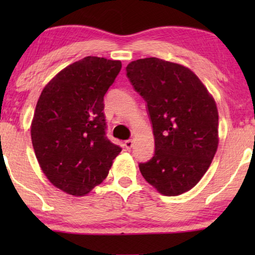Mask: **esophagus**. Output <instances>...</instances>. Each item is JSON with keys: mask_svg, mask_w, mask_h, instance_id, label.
I'll return each instance as SVG.
<instances>
[{"mask_svg": "<svg viewBox=\"0 0 255 255\" xmlns=\"http://www.w3.org/2000/svg\"><path fill=\"white\" fill-rule=\"evenodd\" d=\"M124 146H125V148H127V149H131L132 146H133V140H131V139H128V140H125Z\"/></svg>", "mask_w": 255, "mask_h": 255, "instance_id": "esophagus-1", "label": "esophagus"}]
</instances>
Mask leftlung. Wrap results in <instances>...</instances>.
Segmentation results:
<instances>
[{
	"label": "left lung",
	"instance_id": "1",
	"mask_svg": "<svg viewBox=\"0 0 255 255\" xmlns=\"http://www.w3.org/2000/svg\"><path fill=\"white\" fill-rule=\"evenodd\" d=\"M127 75L147 104L154 155L139 163L160 194L176 196L196 186L218 146L215 100L189 68L158 58L132 61Z\"/></svg>",
	"mask_w": 255,
	"mask_h": 255
}]
</instances>
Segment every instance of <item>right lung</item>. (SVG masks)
Wrapping results in <instances>:
<instances>
[{
    "label": "right lung",
    "instance_id": "1",
    "mask_svg": "<svg viewBox=\"0 0 255 255\" xmlns=\"http://www.w3.org/2000/svg\"><path fill=\"white\" fill-rule=\"evenodd\" d=\"M120 60L86 57L45 86L31 124L40 168L50 182L83 196L108 176L122 148L107 138L104 95L121 72Z\"/></svg>",
    "mask_w": 255,
    "mask_h": 255
}]
</instances>
